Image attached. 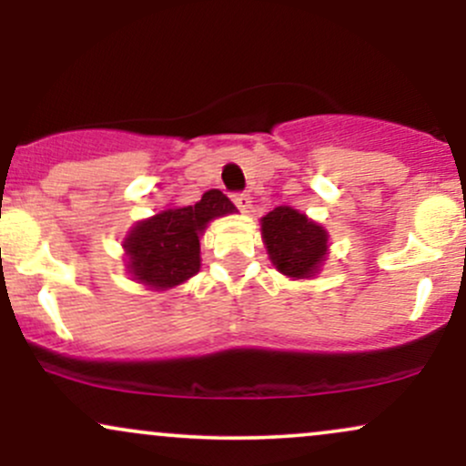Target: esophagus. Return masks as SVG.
Here are the masks:
<instances>
[{"instance_id":"34e87169","label":"esophagus","mask_w":466,"mask_h":466,"mask_svg":"<svg viewBox=\"0 0 466 466\" xmlns=\"http://www.w3.org/2000/svg\"><path fill=\"white\" fill-rule=\"evenodd\" d=\"M232 199H234V203H237V208H238L240 212H248V210H249L251 199H249L248 192H234Z\"/></svg>"}]
</instances>
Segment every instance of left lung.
I'll return each mask as SVG.
<instances>
[{"label": "left lung", "instance_id": "8db88e82", "mask_svg": "<svg viewBox=\"0 0 466 466\" xmlns=\"http://www.w3.org/2000/svg\"><path fill=\"white\" fill-rule=\"evenodd\" d=\"M263 240L280 274L309 278L322 265L329 237L298 210L278 206L263 217Z\"/></svg>", "mask_w": 466, "mask_h": 466}]
</instances>
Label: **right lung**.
<instances>
[{
	"label": "right lung",
	"instance_id": "right-lung-1",
	"mask_svg": "<svg viewBox=\"0 0 466 466\" xmlns=\"http://www.w3.org/2000/svg\"><path fill=\"white\" fill-rule=\"evenodd\" d=\"M234 210L221 190H208L195 206L173 208L140 221L125 240L133 276L155 289L188 280L199 271V234L208 221Z\"/></svg>",
	"mask_w": 466,
	"mask_h": 466
}]
</instances>
